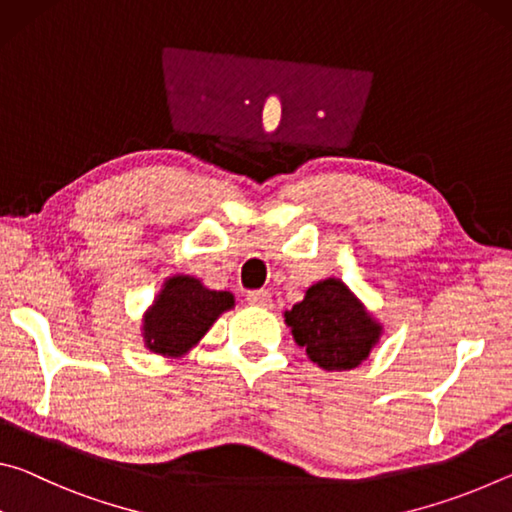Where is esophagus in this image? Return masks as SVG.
I'll use <instances>...</instances> for the list:
<instances>
[{"label":"esophagus","mask_w":512,"mask_h":512,"mask_svg":"<svg viewBox=\"0 0 512 512\" xmlns=\"http://www.w3.org/2000/svg\"><path fill=\"white\" fill-rule=\"evenodd\" d=\"M246 302L253 307H268L271 305V293L264 289H255L246 293Z\"/></svg>","instance_id":"34e87169"}]
</instances>
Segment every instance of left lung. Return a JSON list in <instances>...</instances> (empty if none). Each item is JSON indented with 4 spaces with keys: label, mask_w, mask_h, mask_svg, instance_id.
Listing matches in <instances>:
<instances>
[{
    "label": "left lung",
    "mask_w": 512,
    "mask_h": 512,
    "mask_svg": "<svg viewBox=\"0 0 512 512\" xmlns=\"http://www.w3.org/2000/svg\"><path fill=\"white\" fill-rule=\"evenodd\" d=\"M284 320L307 357L323 370H352L379 343L381 325L336 277L316 282Z\"/></svg>",
    "instance_id": "8db88e82"
}]
</instances>
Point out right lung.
Segmentation results:
<instances>
[{"mask_svg": "<svg viewBox=\"0 0 512 512\" xmlns=\"http://www.w3.org/2000/svg\"><path fill=\"white\" fill-rule=\"evenodd\" d=\"M232 307V293L207 289L192 275H173L144 314V345L162 357H183L203 339L214 320Z\"/></svg>", "mask_w": 512, "mask_h": 512, "instance_id": "obj_1", "label": "right lung"}]
</instances>
